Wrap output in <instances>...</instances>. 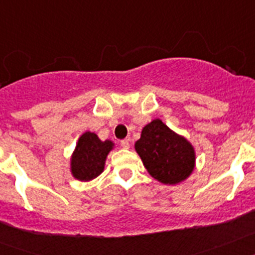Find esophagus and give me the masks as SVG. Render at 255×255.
<instances>
[{
  "label": "esophagus",
  "instance_id": "obj_1",
  "mask_svg": "<svg viewBox=\"0 0 255 255\" xmlns=\"http://www.w3.org/2000/svg\"><path fill=\"white\" fill-rule=\"evenodd\" d=\"M121 147L125 148V149H129L130 148V143H129V139H124V140H121Z\"/></svg>",
  "mask_w": 255,
  "mask_h": 255
}]
</instances>
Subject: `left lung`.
<instances>
[{
    "instance_id": "1",
    "label": "left lung",
    "mask_w": 255,
    "mask_h": 255,
    "mask_svg": "<svg viewBox=\"0 0 255 255\" xmlns=\"http://www.w3.org/2000/svg\"><path fill=\"white\" fill-rule=\"evenodd\" d=\"M135 150L150 176L162 184H179L194 170L195 150L190 141L173 132L159 119L144 126Z\"/></svg>"
}]
</instances>
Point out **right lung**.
Instances as JSON below:
<instances>
[{
  "label": "right lung",
  "instance_id": "1",
  "mask_svg": "<svg viewBox=\"0 0 255 255\" xmlns=\"http://www.w3.org/2000/svg\"><path fill=\"white\" fill-rule=\"evenodd\" d=\"M114 148L111 140L102 141L97 134L87 131L79 138L71 155L70 170L75 179L89 181L100 176L105 170L106 158Z\"/></svg>",
  "mask_w": 255,
  "mask_h": 255
}]
</instances>
